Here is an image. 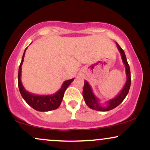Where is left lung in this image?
<instances>
[{"instance_id":"8db88e82","label":"left lung","mask_w":150,"mask_h":150,"mask_svg":"<svg viewBox=\"0 0 150 150\" xmlns=\"http://www.w3.org/2000/svg\"><path fill=\"white\" fill-rule=\"evenodd\" d=\"M116 46L117 47H118V50H119L120 55H121L122 61H123V63H124L125 67V73H126L127 77L126 82H125L123 88L122 89V90L120 91L119 94H118L116 97L106 101V103H105L106 104L102 105L100 103V100H99V99L96 97L95 94L93 93L92 87H90L88 82L85 80V85H84L83 92H82V95H83L84 99H85L86 104H87L89 108H92V109L96 110V111H107L116 108V106H118L122 101L124 100V99L129 92V89H130V83H131L130 67H129L128 61H127L126 59V56H125V54L124 51H123V50L120 48V46L118 45L117 43Z\"/></svg>"}]
</instances>
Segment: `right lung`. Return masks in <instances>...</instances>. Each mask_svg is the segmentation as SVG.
<instances>
[{"mask_svg": "<svg viewBox=\"0 0 150 150\" xmlns=\"http://www.w3.org/2000/svg\"><path fill=\"white\" fill-rule=\"evenodd\" d=\"M27 47L25 50L23 56L22 58V61L20 63V67H19L18 71V87L20 89V94H21L22 98L31 107L34 109L39 111H50L52 110H55L58 108L61 104L63 100L64 92L68 88L71 82L74 80V78L70 80H65L62 85L61 89L56 92L55 94L51 95H37L32 93L27 92L22 85L21 82V72H22V65L24 61V57H25V51Z\"/></svg>", "mask_w": 150, "mask_h": 150, "instance_id": "obj_1", "label": "right lung"}]
</instances>
